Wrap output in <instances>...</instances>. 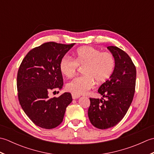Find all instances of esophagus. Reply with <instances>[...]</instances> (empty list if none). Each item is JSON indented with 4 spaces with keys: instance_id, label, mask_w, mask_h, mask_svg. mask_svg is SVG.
Segmentation results:
<instances>
[{
    "instance_id": "34e87169",
    "label": "esophagus",
    "mask_w": 154,
    "mask_h": 154,
    "mask_svg": "<svg viewBox=\"0 0 154 154\" xmlns=\"http://www.w3.org/2000/svg\"><path fill=\"white\" fill-rule=\"evenodd\" d=\"M72 98H73V99H79V95H77V94H72Z\"/></svg>"
}]
</instances>
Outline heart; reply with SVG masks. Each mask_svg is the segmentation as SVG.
<instances>
[{
  "mask_svg": "<svg viewBox=\"0 0 154 154\" xmlns=\"http://www.w3.org/2000/svg\"><path fill=\"white\" fill-rule=\"evenodd\" d=\"M78 65L84 67V75L69 81L66 89L75 94H85L92 89L95 81L100 84L109 79L115 67V60L109 52H101L93 47L83 46L77 50L75 60L69 56L62 58L60 69L65 77H71L76 73Z\"/></svg>",
  "mask_w": 154,
  "mask_h": 154,
  "instance_id": "obj_1",
  "label": "heart"
}]
</instances>
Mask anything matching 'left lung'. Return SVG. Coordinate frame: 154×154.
<instances>
[{
    "label": "left lung",
    "mask_w": 154,
    "mask_h": 154,
    "mask_svg": "<svg viewBox=\"0 0 154 154\" xmlns=\"http://www.w3.org/2000/svg\"><path fill=\"white\" fill-rule=\"evenodd\" d=\"M115 60L111 77L101 85L98 93L106 98L92 99L88 110L91 123L99 129H107L119 123L125 116L135 92L136 69L131 58L116 46L107 47Z\"/></svg>",
    "instance_id": "1"
}]
</instances>
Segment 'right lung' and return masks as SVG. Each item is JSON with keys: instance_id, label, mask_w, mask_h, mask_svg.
Returning <instances> with one entry per match:
<instances>
[{"instance_id": "obj_1", "label": "right lung", "mask_w": 154, "mask_h": 154, "mask_svg": "<svg viewBox=\"0 0 154 154\" xmlns=\"http://www.w3.org/2000/svg\"><path fill=\"white\" fill-rule=\"evenodd\" d=\"M75 44L47 42L32 49L26 55L17 75L18 99L22 109L35 125L45 129L57 127L63 121L71 94L57 98L48 96L52 89L63 85L60 63Z\"/></svg>"}]
</instances>
